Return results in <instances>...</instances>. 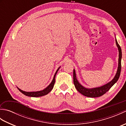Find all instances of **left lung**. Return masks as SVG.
I'll use <instances>...</instances> for the list:
<instances>
[{
    "instance_id": "obj_1",
    "label": "left lung",
    "mask_w": 126,
    "mask_h": 126,
    "mask_svg": "<svg viewBox=\"0 0 126 126\" xmlns=\"http://www.w3.org/2000/svg\"><path fill=\"white\" fill-rule=\"evenodd\" d=\"M115 42L116 46L118 48L119 50V61H118V67H117V70L116 73L113 79L107 83L102 85L101 87H95L93 88H87L83 86L82 85L79 83L76 78V75L75 70L74 69L73 72V80L75 87L76 88V89L79 93H80L83 95L87 97H100V96L103 95L106 93L110 89V88L117 81V80L119 79L120 75V73H121V58H122V51L121 47L119 45L118 43L117 42V40L115 36Z\"/></svg>"
}]
</instances>
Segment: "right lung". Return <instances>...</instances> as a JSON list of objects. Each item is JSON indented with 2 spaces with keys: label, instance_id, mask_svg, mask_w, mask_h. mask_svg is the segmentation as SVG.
I'll list each match as a JSON object with an SVG mask.
<instances>
[{
  "label": "right lung",
  "instance_id": "right-lung-1",
  "mask_svg": "<svg viewBox=\"0 0 126 126\" xmlns=\"http://www.w3.org/2000/svg\"><path fill=\"white\" fill-rule=\"evenodd\" d=\"M61 67V66H60ZM60 67H59L57 71H56V73L54 75V76H53V78L52 81H51V82L50 83V84L48 85L47 87H46L43 90H40V91H37V92H25V91H23L22 90H21L19 88H18V90L20 91V92L22 93V94H23L24 95H25L27 96H30V97H40V96H43L44 95H47V94H49L51 91L52 90V89H53V85H54V84L55 83V77L56 74H57V72L58 71L59 69H60Z\"/></svg>",
  "mask_w": 126,
  "mask_h": 126
}]
</instances>
